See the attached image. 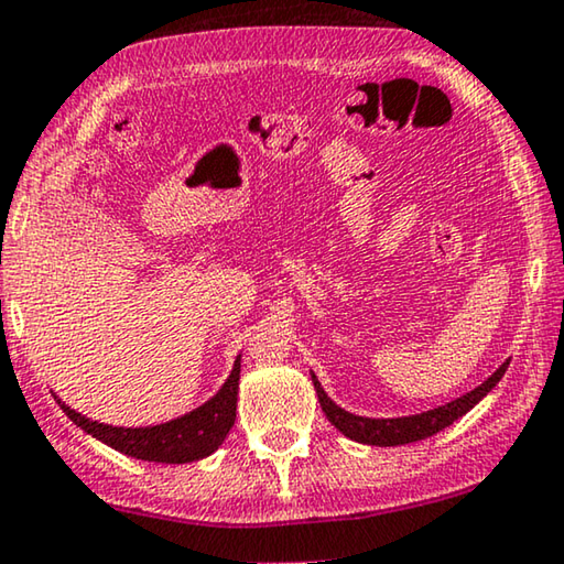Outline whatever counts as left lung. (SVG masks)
I'll return each mask as SVG.
<instances>
[{
  "label": "left lung",
  "mask_w": 564,
  "mask_h": 564,
  "mask_svg": "<svg viewBox=\"0 0 564 564\" xmlns=\"http://www.w3.org/2000/svg\"><path fill=\"white\" fill-rule=\"evenodd\" d=\"M507 368H509V360L501 362V366L494 370L481 386H476L474 391L464 393L462 398H456V401L438 405V409L415 413V415H401V419H368V415H355L350 411H345L323 391V386H319L315 372H310V376H312V383H315L317 401L323 405L327 421H330L343 436L368 446H403V444H413V441L429 438L433 433L452 426V423L456 419H462L464 413H469L474 405L499 383Z\"/></svg>",
  "instance_id": "left-lung-1"
}]
</instances>
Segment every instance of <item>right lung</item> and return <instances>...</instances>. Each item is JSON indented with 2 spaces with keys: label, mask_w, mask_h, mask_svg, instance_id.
Listing matches in <instances>:
<instances>
[{
  "label": "right lung",
  "mask_w": 564,
  "mask_h": 564,
  "mask_svg": "<svg viewBox=\"0 0 564 564\" xmlns=\"http://www.w3.org/2000/svg\"><path fill=\"white\" fill-rule=\"evenodd\" d=\"M239 370L241 355H237L227 383L216 391V395H212L209 401L198 405V409L178 415V419L173 421L159 423V426H110V423L90 421L88 415L73 411L70 405H65L57 395L55 398L59 409L67 413V419H70L75 426H80L85 433H90L93 438L102 441V444L116 448L120 454L155 464H188L214 454L231 431L234 419H237Z\"/></svg>",
  "instance_id": "obj_1"
}]
</instances>
